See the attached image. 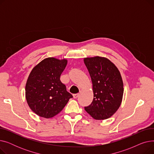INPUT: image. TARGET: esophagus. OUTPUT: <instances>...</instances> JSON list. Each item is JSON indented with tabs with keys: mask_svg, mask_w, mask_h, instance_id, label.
Instances as JSON below:
<instances>
[{
	"mask_svg": "<svg viewBox=\"0 0 154 154\" xmlns=\"http://www.w3.org/2000/svg\"><path fill=\"white\" fill-rule=\"evenodd\" d=\"M79 96V94H75L73 95V97H74V99H77Z\"/></svg>",
	"mask_w": 154,
	"mask_h": 154,
	"instance_id": "1",
	"label": "esophagus"
}]
</instances>
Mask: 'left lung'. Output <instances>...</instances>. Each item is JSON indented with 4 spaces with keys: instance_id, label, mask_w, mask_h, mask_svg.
<instances>
[{
    "instance_id": "1",
    "label": "left lung",
    "mask_w": 154,
    "mask_h": 154,
    "mask_svg": "<svg viewBox=\"0 0 154 154\" xmlns=\"http://www.w3.org/2000/svg\"><path fill=\"white\" fill-rule=\"evenodd\" d=\"M84 63L91 77L94 92V99L85 110L96 120L107 119L114 114L122 102V77L115 65L106 58L87 57Z\"/></svg>"
}]
</instances>
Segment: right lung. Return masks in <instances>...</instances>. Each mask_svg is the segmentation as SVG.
<instances>
[{
	"instance_id": "1",
	"label": "right lung",
	"mask_w": 154,
	"mask_h": 154,
	"mask_svg": "<svg viewBox=\"0 0 154 154\" xmlns=\"http://www.w3.org/2000/svg\"><path fill=\"white\" fill-rule=\"evenodd\" d=\"M67 63L66 59L48 57L31 71L26 85V97L29 106L38 116L53 117L73 97L60 79Z\"/></svg>"
}]
</instances>
